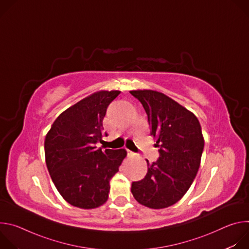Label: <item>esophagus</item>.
I'll return each mask as SVG.
<instances>
[{
  "label": "esophagus",
  "instance_id": "34e87169",
  "mask_svg": "<svg viewBox=\"0 0 249 249\" xmlns=\"http://www.w3.org/2000/svg\"><path fill=\"white\" fill-rule=\"evenodd\" d=\"M126 152H127V156H128V157H131V156H133V155H134V153H133V152H131L130 150H127Z\"/></svg>",
  "mask_w": 249,
  "mask_h": 249
}]
</instances>
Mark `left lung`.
Returning a JSON list of instances; mask_svg holds the SVG:
<instances>
[{
	"instance_id": "obj_1",
	"label": "left lung",
	"mask_w": 249,
	"mask_h": 249,
	"mask_svg": "<svg viewBox=\"0 0 249 249\" xmlns=\"http://www.w3.org/2000/svg\"><path fill=\"white\" fill-rule=\"evenodd\" d=\"M148 115L151 136L160 158L150 163L144 179L132 183L131 192L151 209L167 208L190 188L201 163L204 137L198 118L178 102L152 89L131 90Z\"/></svg>"
}]
</instances>
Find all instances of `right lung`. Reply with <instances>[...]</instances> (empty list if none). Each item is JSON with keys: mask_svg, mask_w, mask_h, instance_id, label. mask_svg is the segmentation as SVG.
Masks as SVG:
<instances>
[{"mask_svg": "<svg viewBox=\"0 0 249 249\" xmlns=\"http://www.w3.org/2000/svg\"><path fill=\"white\" fill-rule=\"evenodd\" d=\"M119 90H99L62 112L46 134L45 161L54 185L71 205L95 209L108 199L110 179L127 156L124 149L104 152L102 121ZM105 136L107 134L105 133Z\"/></svg>", "mask_w": 249, "mask_h": 249, "instance_id": "obj_1", "label": "right lung"}]
</instances>
